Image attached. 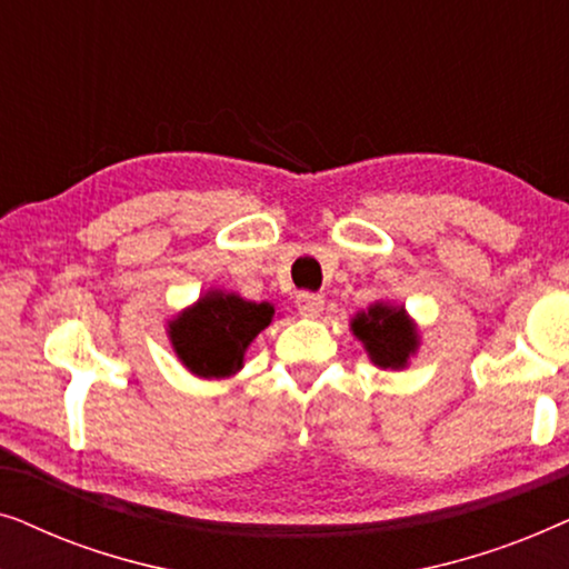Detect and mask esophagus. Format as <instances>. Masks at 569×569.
Returning <instances> with one entry per match:
<instances>
[{
  "mask_svg": "<svg viewBox=\"0 0 569 569\" xmlns=\"http://www.w3.org/2000/svg\"><path fill=\"white\" fill-rule=\"evenodd\" d=\"M295 302H298V310L306 318H318L323 313V298L316 292H300Z\"/></svg>",
  "mask_w": 569,
  "mask_h": 569,
  "instance_id": "1",
  "label": "esophagus"
}]
</instances>
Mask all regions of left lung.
I'll use <instances>...</instances> for the list:
<instances>
[{
	"mask_svg": "<svg viewBox=\"0 0 569 569\" xmlns=\"http://www.w3.org/2000/svg\"><path fill=\"white\" fill-rule=\"evenodd\" d=\"M355 337L362 341L365 352L378 368H407V360L417 352L419 339L407 310L388 302H376L352 318Z\"/></svg>",
	"mask_w": 569,
	"mask_h": 569,
	"instance_id": "1",
	"label": "left lung"
}]
</instances>
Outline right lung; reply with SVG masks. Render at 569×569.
Here are the masks:
<instances>
[{
  "instance_id": "obj_1",
  "label": "right lung",
  "mask_w": 569,
  "mask_h": 569,
  "mask_svg": "<svg viewBox=\"0 0 569 569\" xmlns=\"http://www.w3.org/2000/svg\"><path fill=\"white\" fill-rule=\"evenodd\" d=\"M274 318L271 302H251L209 290L168 323L170 341L186 368L199 378H228L243 368L246 349Z\"/></svg>"
}]
</instances>
